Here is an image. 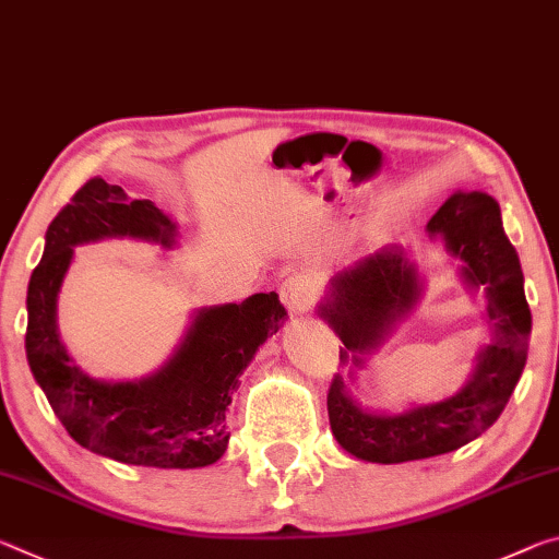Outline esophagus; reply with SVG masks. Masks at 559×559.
Masks as SVG:
<instances>
[{
  "instance_id": "esophagus-1",
  "label": "esophagus",
  "mask_w": 559,
  "mask_h": 559,
  "mask_svg": "<svg viewBox=\"0 0 559 559\" xmlns=\"http://www.w3.org/2000/svg\"><path fill=\"white\" fill-rule=\"evenodd\" d=\"M280 299L289 317H299L307 312L309 305H312V289H309L305 280H287L285 285L280 287Z\"/></svg>"
}]
</instances>
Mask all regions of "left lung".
Instances as JSON below:
<instances>
[{
	"mask_svg": "<svg viewBox=\"0 0 559 559\" xmlns=\"http://www.w3.org/2000/svg\"><path fill=\"white\" fill-rule=\"evenodd\" d=\"M426 233L431 240H441L448 258L459 262L463 287L486 297L490 342L475 356L471 379L453 396L399 414L361 406L336 373L326 396L329 424L336 443L366 463L433 459L475 441L508 406L527 361L533 317L523 267L502 230L498 200L483 190H455L428 219ZM420 292L418 264L396 245L381 247L332 277L317 314L342 340V364L361 369L396 324L414 312Z\"/></svg>",
	"mask_w": 559,
	"mask_h": 559,
	"instance_id": "8db88e82",
	"label": "left lung"
}]
</instances>
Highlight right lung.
Wrapping results in <instances>:
<instances>
[{
	"mask_svg": "<svg viewBox=\"0 0 559 559\" xmlns=\"http://www.w3.org/2000/svg\"><path fill=\"white\" fill-rule=\"evenodd\" d=\"M131 237L170 250L178 225L151 200H133L121 186L91 178L51 219L41 262L26 289V361L53 414L86 451L145 468H205L230 441L225 411L237 377L260 346L287 322L277 292L240 305L198 309L168 361L133 381L94 379L71 359L57 326L61 282L73 247Z\"/></svg>",
	"mask_w": 559,
	"mask_h": 559,
	"instance_id": "add662e5",
	"label": "right lung"
}]
</instances>
